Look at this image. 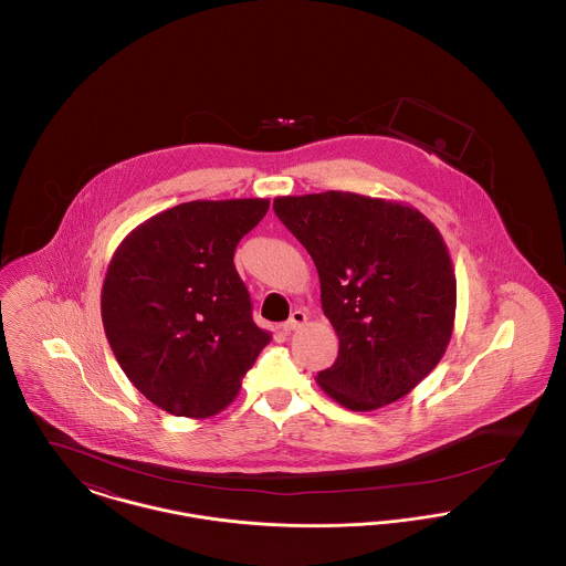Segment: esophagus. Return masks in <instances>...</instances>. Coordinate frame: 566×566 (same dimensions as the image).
Wrapping results in <instances>:
<instances>
[{
    "label": "esophagus",
    "mask_w": 566,
    "mask_h": 566,
    "mask_svg": "<svg viewBox=\"0 0 566 566\" xmlns=\"http://www.w3.org/2000/svg\"><path fill=\"white\" fill-rule=\"evenodd\" d=\"M305 323H307V314H305L303 310H295V312L291 314V318L282 324V328H284L286 333H293V331L301 328Z\"/></svg>",
    "instance_id": "esophagus-1"
}]
</instances>
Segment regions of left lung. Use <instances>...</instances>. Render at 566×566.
I'll return each mask as SVG.
<instances>
[{"label": "left lung", "mask_w": 566, "mask_h": 566, "mask_svg": "<svg viewBox=\"0 0 566 566\" xmlns=\"http://www.w3.org/2000/svg\"><path fill=\"white\" fill-rule=\"evenodd\" d=\"M273 210L314 259L339 337L318 386L352 411L403 399L454 331L457 275L439 229L413 206L348 190L275 197Z\"/></svg>", "instance_id": "obj_1"}]
</instances>
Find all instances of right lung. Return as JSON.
Wrapping results in <instances>:
<instances>
[{
	"instance_id": "add662e5",
	"label": "right lung",
	"mask_w": 566,
	"mask_h": 566,
	"mask_svg": "<svg viewBox=\"0 0 566 566\" xmlns=\"http://www.w3.org/2000/svg\"><path fill=\"white\" fill-rule=\"evenodd\" d=\"M270 199L189 201L137 224L112 254L102 321L120 369L163 411L210 418L233 403L271 342L233 265Z\"/></svg>"
}]
</instances>
